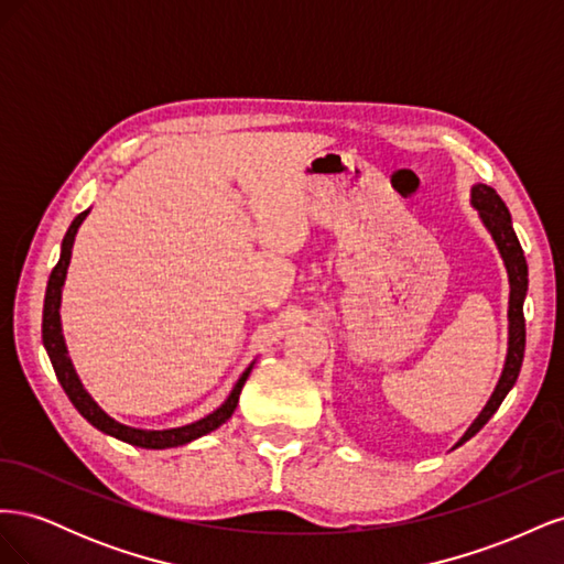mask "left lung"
Here are the masks:
<instances>
[{
	"label": "left lung",
	"instance_id": "8db88e82",
	"mask_svg": "<svg viewBox=\"0 0 564 564\" xmlns=\"http://www.w3.org/2000/svg\"><path fill=\"white\" fill-rule=\"evenodd\" d=\"M470 204L480 214L485 228L497 242V249L503 259V265L508 270V282H510V299H508V355H506V365L501 371V379L494 388L489 402L477 416L466 435L458 440V445H464L466 440H470L482 425L494 416V412L501 406L503 398L508 395V390L516 386L518 373L522 367V357H524V296H527V261H524V251L518 242V235L513 230V220H510V212L503 204V199L497 195L494 187L477 183L470 191ZM456 445V447H458Z\"/></svg>",
	"mask_w": 564,
	"mask_h": 564
}]
</instances>
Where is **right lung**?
<instances>
[{"label":"right lung","mask_w":564,"mask_h":564,"mask_svg":"<svg viewBox=\"0 0 564 564\" xmlns=\"http://www.w3.org/2000/svg\"><path fill=\"white\" fill-rule=\"evenodd\" d=\"M89 216V209L82 212L70 228H67L63 245H61V259L56 263V268L51 270V278L46 284V296H44V315H42V340L44 348L48 352V360L54 365L56 379L63 386L65 395L70 398V402L75 404L77 412L87 419L94 429H98L100 433H106L110 437H117L122 442H129L133 447H143V449H166V447H181L187 445L202 435H207L212 431H216L218 425H224L232 412L237 402H240V392L245 381L249 379V373L253 369V362L242 371V377L237 379L235 388L230 390L228 400L220 404L216 412H212L209 416H204L195 423L181 425V429H169V431H143V429H131V425H124L115 421L112 416H108L104 409H100L94 398L84 390L77 371L67 357V348H65V338H63V329H61V294H63V284H65V275H67V265H70V256H73V245H75V235L82 226V220Z\"/></svg>","instance_id":"obj_1"}]
</instances>
